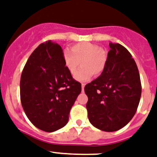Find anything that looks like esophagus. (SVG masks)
Instances as JSON below:
<instances>
[{
  "label": "esophagus",
  "mask_w": 157,
  "mask_h": 157,
  "mask_svg": "<svg viewBox=\"0 0 157 157\" xmlns=\"http://www.w3.org/2000/svg\"><path fill=\"white\" fill-rule=\"evenodd\" d=\"M84 87H85V84L82 83V91L84 90Z\"/></svg>",
  "instance_id": "1"
}]
</instances>
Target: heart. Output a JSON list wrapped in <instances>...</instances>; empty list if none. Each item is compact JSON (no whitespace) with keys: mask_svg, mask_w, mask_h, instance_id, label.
Wrapping results in <instances>:
<instances>
[{"mask_svg":"<svg viewBox=\"0 0 157 157\" xmlns=\"http://www.w3.org/2000/svg\"><path fill=\"white\" fill-rule=\"evenodd\" d=\"M64 64L71 75L77 72L75 79L79 82L89 80L93 76H99L104 72L107 63V56L105 52L97 44L83 42L71 47V51L67 50L63 52Z\"/></svg>","mask_w":157,"mask_h":157,"instance_id":"obj_1","label":"heart"}]
</instances>
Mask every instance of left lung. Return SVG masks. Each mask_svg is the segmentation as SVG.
<instances>
[{"label": "left lung", "instance_id": "obj_1", "mask_svg": "<svg viewBox=\"0 0 157 157\" xmlns=\"http://www.w3.org/2000/svg\"><path fill=\"white\" fill-rule=\"evenodd\" d=\"M109 45L105 71L84 90L90 122L100 130L114 132L125 126L136 113L141 84L129 52L120 44Z\"/></svg>", "mask_w": 157, "mask_h": 157}]
</instances>
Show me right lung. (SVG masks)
<instances>
[{"label": "right lung", "instance_id": "add662e5", "mask_svg": "<svg viewBox=\"0 0 157 157\" xmlns=\"http://www.w3.org/2000/svg\"><path fill=\"white\" fill-rule=\"evenodd\" d=\"M20 88L28 118L48 132L67 124L82 90L81 83L66 68L62 48L51 41L39 45L32 53L21 74Z\"/></svg>", "mask_w": 157, "mask_h": 157}]
</instances>
